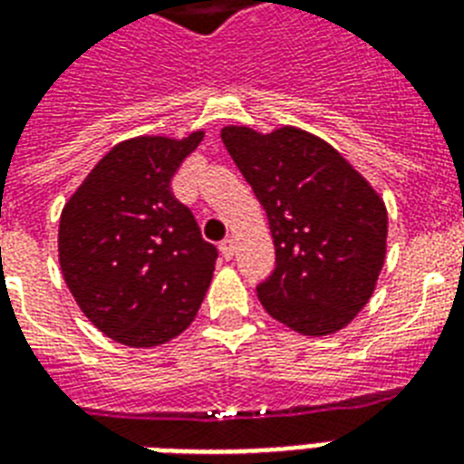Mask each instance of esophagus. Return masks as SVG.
I'll return each mask as SVG.
<instances>
[{
    "label": "esophagus",
    "instance_id": "obj_1",
    "mask_svg": "<svg viewBox=\"0 0 464 464\" xmlns=\"http://www.w3.org/2000/svg\"><path fill=\"white\" fill-rule=\"evenodd\" d=\"M221 255H224L226 260H231V257H233V238H231V236L221 240Z\"/></svg>",
    "mask_w": 464,
    "mask_h": 464
}]
</instances>
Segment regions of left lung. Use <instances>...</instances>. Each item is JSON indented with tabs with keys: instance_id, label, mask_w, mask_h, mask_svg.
Wrapping results in <instances>:
<instances>
[{
	"instance_id": "left-lung-1",
	"label": "left lung",
	"mask_w": 464,
	"mask_h": 464,
	"mask_svg": "<svg viewBox=\"0 0 464 464\" xmlns=\"http://www.w3.org/2000/svg\"><path fill=\"white\" fill-rule=\"evenodd\" d=\"M221 140L275 238L260 304L308 337L342 330L373 296L385 262L388 211L378 192L337 149L298 127L260 134L231 125Z\"/></svg>"
}]
</instances>
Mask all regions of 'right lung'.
<instances>
[{"instance_id": "obj_1", "label": "right lung", "mask_w": 464, "mask_h": 464, "mask_svg": "<svg viewBox=\"0 0 464 464\" xmlns=\"http://www.w3.org/2000/svg\"><path fill=\"white\" fill-rule=\"evenodd\" d=\"M202 137L120 141L62 209L64 282L83 315L120 344L178 337L209 289L217 247L170 188Z\"/></svg>"}]
</instances>
